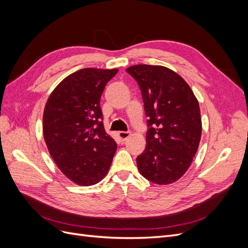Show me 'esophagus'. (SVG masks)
<instances>
[{
    "mask_svg": "<svg viewBox=\"0 0 248 248\" xmlns=\"http://www.w3.org/2000/svg\"><path fill=\"white\" fill-rule=\"evenodd\" d=\"M118 136L122 140H125L126 139H128V137L130 136V131H119Z\"/></svg>",
    "mask_w": 248,
    "mask_h": 248,
    "instance_id": "obj_1",
    "label": "esophagus"
}]
</instances>
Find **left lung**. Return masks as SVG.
<instances>
[{"label":"left lung","instance_id":"1","mask_svg":"<svg viewBox=\"0 0 248 248\" xmlns=\"http://www.w3.org/2000/svg\"><path fill=\"white\" fill-rule=\"evenodd\" d=\"M126 71L137 80L147 120V146L137 157L142 177L164 185L188 170L199 148V102L187 82L163 66L136 65Z\"/></svg>","mask_w":248,"mask_h":248}]
</instances>
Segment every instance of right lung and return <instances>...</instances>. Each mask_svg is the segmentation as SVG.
Wrapping results in <instances>:
<instances>
[{
  "mask_svg": "<svg viewBox=\"0 0 248 248\" xmlns=\"http://www.w3.org/2000/svg\"><path fill=\"white\" fill-rule=\"evenodd\" d=\"M118 69L84 68L64 78L48 97L43 136L63 174L81 186L108 174L117 142L104 130L100 97Z\"/></svg>",
  "mask_w": 248,
  "mask_h": 248,
  "instance_id": "obj_1",
  "label": "right lung"
}]
</instances>
